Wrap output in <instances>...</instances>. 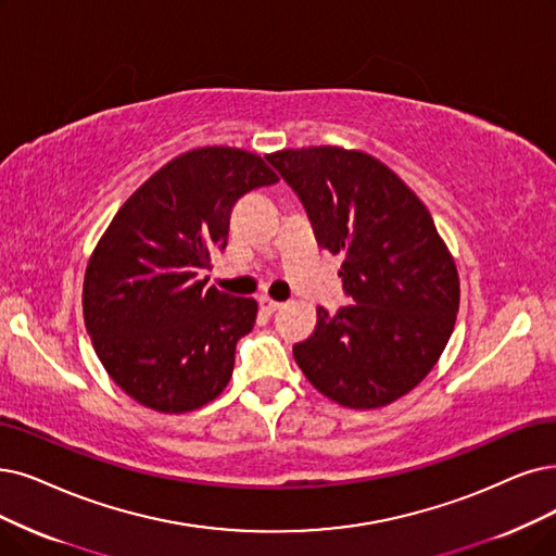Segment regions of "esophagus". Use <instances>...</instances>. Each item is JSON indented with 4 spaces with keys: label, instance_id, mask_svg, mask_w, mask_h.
<instances>
[{
    "label": "esophagus",
    "instance_id": "obj_1",
    "mask_svg": "<svg viewBox=\"0 0 556 556\" xmlns=\"http://www.w3.org/2000/svg\"><path fill=\"white\" fill-rule=\"evenodd\" d=\"M280 305H282V303H278V301H274V299H269V296H262V299H260V307H262V313H266V315H274L276 309H280Z\"/></svg>",
    "mask_w": 556,
    "mask_h": 556
}]
</instances>
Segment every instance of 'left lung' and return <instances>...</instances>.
<instances>
[{"mask_svg":"<svg viewBox=\"0 0 556 556\" xmlns=\"http://www.w3.org/2000/svg\"><path fill=\"white\" fill-rule=\"evenodd\" d=\"M294 189L319 247L342 255L353 303L294 344L305 379L349 408H381L438 363L456 324L460 287L425 203L383 162L361 150L315 146L266 154Z\"/></svg>","mask_w":556,"mask_h":556,"instance_id":"8db88e82","label":"left lung"}]
</instances>
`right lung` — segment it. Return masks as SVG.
<instances>
[{
	"mask_svg": "<svg viewBox=\"0 0 556 556\" xmlns=\"http://www.w3.org/2000/svg\"><path fill=\"white\" fill-rule=\"evenodd\" d=\"M278 182L260 154L195 148L146 180L88 260L84 324L106 374L157 413H189L226 390L255 299L205 287L243 193Z\"/></svg>",
	"mask_w": 556,
	"mask_h": 556,
	"instance_id": "add662e5",
	"label": "right lung"
}]
</instances>
